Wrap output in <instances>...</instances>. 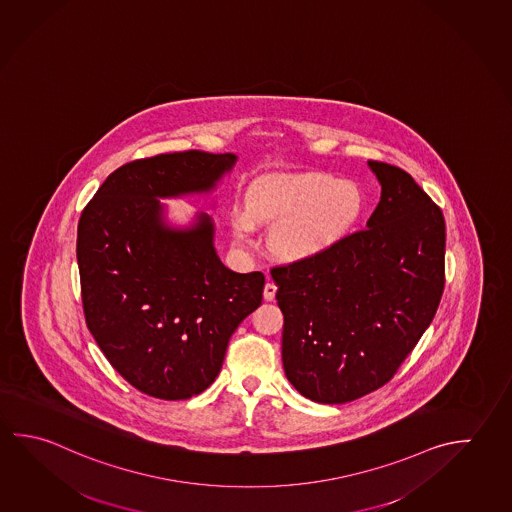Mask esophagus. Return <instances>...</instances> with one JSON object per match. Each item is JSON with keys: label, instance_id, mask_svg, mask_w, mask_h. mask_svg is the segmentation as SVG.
<instances>
[{"label": "esophagus", "instance_id": "1", "mask_svg": "<svg viewBox=\"0 0 512 512\" xmlns=\"http://www.w3.org/2000/svg\"><path fill=\"white\" fill-rule=\"evenodd\" d=\"M275 293H277L275 282H266V286H264V300L271 302L275 298Z\"/></svg>", "mask_w": 512, "mask_h": 512}]
</instances>
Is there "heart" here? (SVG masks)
I'll return each mask as SVG.
<instances>
[{"label":"heart","instance_id":"1","mask_svg":"<svg viewBox=\"0 0 512 512\" xmlns=\"http://www.w3.org/2000/svg\"><path fill=\"white\" fill-rule=\"evenodd\" d=\"M361 208V192L350 181L329 174L275 176L250 190L248 214L237 212L232 225L239 239H248L253 223L286 221L275 235V248L289 259H309L340 243Z\"/></svg>","mask_w":512,"mask_h":512}]
</instances>
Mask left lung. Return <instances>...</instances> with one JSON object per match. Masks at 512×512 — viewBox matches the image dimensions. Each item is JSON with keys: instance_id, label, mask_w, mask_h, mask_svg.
Here are the masks:
<instances>
[{"instance_id": "1", "label": "left lung", "mask_w": 512, "mask_h": 512, "mask_svg": "<svg viewBox=\"0 0 512 512\" xmlns=\"http://www.w3.org/2000/svg\"><path fill=\"white\" fill-rule=\"evenodd\" d=\"M368 167L381 199L367 228L271 268L284 314V372L314 403H349L386 385L444 291L442 210L403 169L374 160Z\"/></svg>"}]
</instances>
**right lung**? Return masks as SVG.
<instances>
[{"label": "right lung", "mask_w": 512, "mask_h": 512, "mask_svg": "<svg viewBox=\"0 0 512 512\" xmlns=\"http://www.w3.org/2000/svg\"><path fill=\"white\" fill-rule=\"evenodd\" d=\"M235 154H158L126 163L82 210L77 262L86 325L109 363L144 394L180 401L207 390L230 336L262 302L264 275L235 273L214 223L176 230L158 198L208 192Z\"/></svg>", "instance_id": "add662e5"}]
</instances>
